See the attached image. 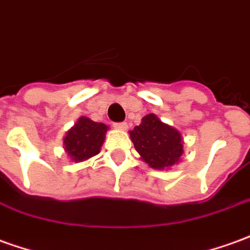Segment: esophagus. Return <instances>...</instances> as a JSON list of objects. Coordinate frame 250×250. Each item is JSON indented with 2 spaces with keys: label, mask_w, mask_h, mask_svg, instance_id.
I'll list each match as a JSON object with an SVG mask.
<instances>
[{
  "label": "esophagus",
  "mask_w": 250,
  "mask_h": 250,
  "mask_svg": "<svg viewBox=\"0 0 250 250\" xmlns=\"http://www.w3.org/2000/svg\"><path fill=\"white\" fill-rule=\"evenodd\" d=\"M115 128H119V130H125L127 128V123L125 122H119V123H113Z\"/></svg>",
  "instance_id": "34e87169"
}]
</instances>
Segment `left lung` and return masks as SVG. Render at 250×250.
I'll return each mask as SVG.
<instances>
[{"label":"left lung","mask_w":250,"mask_h":250,"mask_svg":"<svg viewBox=\"0 0 250 250\" xmlns=\"http://www.w3.org/2000/svg\"><path fill=\"white\" fill-rule=\"evenodd\" d=\"M130 137L143 161L154 169L172 167L183 154L179 131L162 123L153 113L146 115L142 123L130 131Z\"/></svg>","instance_id":"1"}]
</instances>
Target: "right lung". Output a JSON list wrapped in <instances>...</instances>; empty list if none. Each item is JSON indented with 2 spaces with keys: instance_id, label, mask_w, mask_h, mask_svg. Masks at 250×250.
Here are the masks:
<instances>
[{
  "instance_id": "right-lung-1",
  "label": "right lung",
  "mask_w": 250,
  "mask_h": 250,
  "mask_svg": "<svg viewBox=\"0 0 250 250\" xmlns=\"http://www.w3.org/2000/svg\"><path fill=\"white\" fill-rule=\"evenodd\" d=\"M107 128L103 123H96L85 116L80 118L64 138V149L73 161H85L99 154Z\"/></svg>"
}]
</instances>
